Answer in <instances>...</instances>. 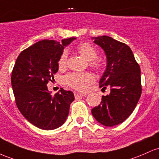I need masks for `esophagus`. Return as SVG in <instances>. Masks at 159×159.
I'll list each match as a JSON object with an SVG mask.
<instances>
[{
	"mask_svg": "<svg viewBox=\"0 0 159 159\" xmlns=\"http://www.w3.org/2000/svg\"><path fill=\"white\" fill-rule=\"evenodd\" d=\"M74 94L75 98H82L83 96H84V94H83L80 93V92H75Z\"/></svg>",
	"mask_w": 159,
	"mask_h": 159,
	"instance_id": "34e87169",
	"label": "esophagus"
}]
</instances>
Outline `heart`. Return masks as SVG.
Returning a JSON list of instances; mask_svg holds the SVG:
<instances>
[{
    "instance_id": "b5f03b06",
    "label": "heart",
    "mask_w": 159,
    "mask_h": 159,
    "mask_svg": "<svg viewBox=\"0 0 159 159\" xmlns=\"http://www.w3.org/2000/svg\"><path fill=\"white\" fill-rule=\"evenodd\" d=\"M77 50L83 57L89 61V65L96 70H101L104 64L101 59L97 58L98 51L93 45L87 42L81 43L76 47ZM67 52L63 51L58 58V65L61 69L65 68L67 65ZM94 81L93 75L88 72H73L66 75L65 83L66 85L76 90L84 92Z\"/></svg>"
}]
</instances>
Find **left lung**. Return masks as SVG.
<instances>
[{"label":"left lung","mask_w":159,"mask_h":159,"mask_svg":"<svg viewBox=\"0 0 159 159\" xmlns=\"http://www.w3.org/2000/svg\"><path fill=\"white\" fill-rule=\"evenodd\" d=\"M107 56V68L100 80V88L110 89L101 102L92 110L98 122L107 127L124 122L132 113L141 95L140 69L125 43L108 36L92 37Z\"/></svg>","instance_id":"8db88e82"}]
</instances>
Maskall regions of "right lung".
Returning a JSON list of instances; mask_svg holds the SVG:
<instances>
[{
  "label": "right lung",
  "instance_id": "right-lung-1",
  "mask_svg": "<svg viewBox=\"0 0 159 159\" xmlns=\"http://www.w3.org/2000/svg\"><path fill=\"white\" fill-rule=\"evenodd\" d=\"M76 37L39 41L23 50L12 71L11 83L16 103L23 116L43 130H53L64 124L74 93L61 89L52 95L47 83L58 70V61L65 46Z\"/></svg>",
  "mask_w": 159,
  "mask_h": 159
}]
</instances>
